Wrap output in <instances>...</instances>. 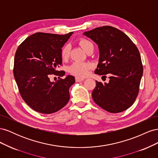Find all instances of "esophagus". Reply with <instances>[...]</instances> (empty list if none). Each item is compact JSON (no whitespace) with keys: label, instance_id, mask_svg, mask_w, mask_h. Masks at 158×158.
Returning <instances> with one entry per match:
<instances>
[{"label":"esophagus","instance_id":"1","mask_svg":"<svg viewBox=\"0 0 158 158\" xmlns=\"http://www.w3.org/2000/svg\"><path fill=\"white\" fill-rule=\"evenodd\" d=\"M84 80V78H81V77H76V82H82Z\"/></svg>","mask_w":158,"mask_h":158}]
</instances>
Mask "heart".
<instances>
[{"label": "heart", "instance_id": "heart-1", "mask_svg": "<svg viewBox=\"0 0 158 158\" xmlns=\"http://www.w3.org/2000/svg\"><path fill=\"white\" fill-rule=\"evenodd\" d=\"M79 45L81 47L87 52L89 49H94V44L92 41L88 40L80 39ZM70 47L69 45H65L61 49V57L63 59H66L69 56ZM92 67V65L88 63H82V62H75L69 67L70 73L78 76H85L88 73L89 70Z\"/></svg>", "mask_w": 158, "mask_h": 158}]
</instances>
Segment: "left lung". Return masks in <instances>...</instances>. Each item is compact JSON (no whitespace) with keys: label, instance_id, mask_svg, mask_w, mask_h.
I'll list each match as a JSON object with an SVG mask.
<instances>
[{"label":"left lung","instance_id":"1","mask_svg":"<svg viewBox=\"0 0 158 158\" xmlns=\"http://www.w3.org/2000/svg\"><path fill=\"white\" fill-rule=\"evenodd\" d=\"M84 35L98 45L99 59L95 73L110 75L109 83L95 81L94 102L109 113L125 111L139 92L143 74L139 51L125 33L112 26L96 27Z\"/></svg>","mask_w":158,"mask_h":158}]
</instances>
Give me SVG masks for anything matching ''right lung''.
<instances>
[{
  "label": "right lung",
  "instance_id": "1",
  "mask_svg": "<svg viewBox=\"0 0 158 158\" xmlns=\"http://www.w3.org/2000/svg\"><path fill=\"white\" fill-rule=\"evenodd\" d=\"M73 33L37 32L18 47L14 56V78L23 101L37 112L55 113L69 101L74 76L69 75L55 82H51L49 77L50 74L61 77L65 74L64 71L56 69L62 65V47Z\"/></svg>",
  "mask_w": 158,
  "mask_h": 158
}]
</instances>
